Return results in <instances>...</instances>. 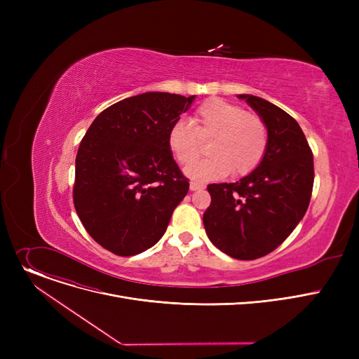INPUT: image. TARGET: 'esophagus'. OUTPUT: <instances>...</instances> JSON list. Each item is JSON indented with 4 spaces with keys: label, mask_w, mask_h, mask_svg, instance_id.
I'll use <instances>...</instances> for the list:
<instances>
[{
    "label": "esophagus",
    "mask_w": 359,
    "mask_h": 359,
    "mask_svg": "<svg viewBox=\"0 0 359 359\" xmlns=\"http://www.w3.org/2000/svg\"><path fill=\"white\" fill-rule=\"evenodd\" d=\"M202 187H203V184H202V183L195 182V180H192V182H191V191H199V189H202Z\"/></svg>",
    "instance_id": "obj_1"
}]
</instances>
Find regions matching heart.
<instances>
[{
  "instance_id": "1",
  "label": "heart",
  "mask_w": 359,
  "mask_h": 359,
  "mask_svg": "<svg viewBox=\"0 0 359 359\" xmlns=\"http://www.w3.org/2000/svg\"><path fill=\"white\" fill-rule=\"evenodd\" d=\"M210 142L211 157L186 170L195 182H210L227 173L246 176L262 163L268 147V128L256 113L221 99L203 102L192 125L176 122L168 130L167 144L173 157L189 165L201 157Z\"/></svg>"
}]
</instances>
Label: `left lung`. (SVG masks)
<instances>
[{
  "label": "left lung",
  "mask_w": 359,
  "mask_h": 359,
  "mask_svg": "<svg viewBox=\"0 0 359 359\" xmlns=\"http://www.w3.org/2000/svg\"><path fill=\"white\" fill-rule=\"evenodd\" d=\"M268 128L265 157L236 183L208 184L205 231L215 248L240 260L273 252L303 219L314 183L313 151L285 110L250 94H240Z\"/></svg>",
  "instance_id": "8db88e82"
}]
</instances>
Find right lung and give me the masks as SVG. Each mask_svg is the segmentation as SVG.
<instances>
[{
	"label": "right lung",
	"instance_id": "add662e5",
	"mask_svg": "<svg viewBox=\"0 0 359 359\" xmlns=\"http://www.w3.org/2000/svg\"><path fill=\"white\" fill-rule=\"evenodd\" d=\"M195 96L144 93L104 109L81 140L72 199L86 231L106 250L134 256L163 237L189 179L168 130Z\"/></svg>",
	"mask_w": 359,
	"mask_h": 359
}]
</instances>
